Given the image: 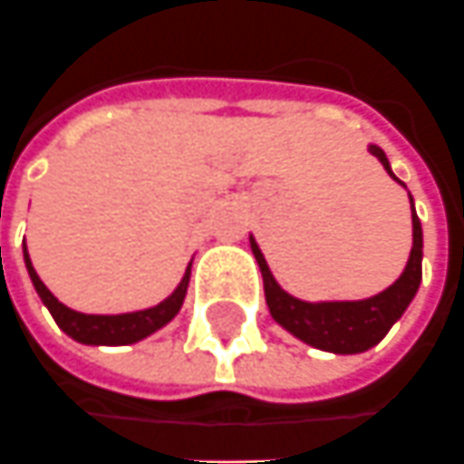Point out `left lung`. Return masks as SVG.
<instances>
[{
	"label": "left lung",
	"mask_w": 464,
	"mask_h": 464,
	"mask_svg": "<svg viewBox=\"0 0 464 464\" xmlns=\"http://www.w3.org/2000/svg\"><path fill=\"white\" fill-rule=\"evenodd\" d=\"M369 151L382 161L386 174L392 179L394 171L389 166L386 153L379 146H369ZM399 181V179H397ZM401 184V181H399ZM404 187V184H401ZM411 201V197H409ZM411 212H414V201H411ZM411 252H409V263L404 273L399 275L394 285H389L384 293L373 295L366 300H331V303H308V300L293 298L283 287L277 285V280L270 273V267L265 263V255L257 247V242L250 237V247L255 260L260 265L265 283V300L267 308L277 324L285 328L287 334L300 338L303 343L331 353H361L376 346L389 328L401 318V313L407 311L411 298L417 295L421 283V222L417 212L411 214Z\"/></svg>",
	"instance_id": "1"
}]
</instances>
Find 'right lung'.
I'll list each match as a JSON object with an SVG mask.
<instances>
[{"label": "right lung", "instance_id": "obj_1", "mask_svg": "<svg viewBox=\"0 0 464 464\" xmlns=\"http://www.w3.org/2000/svg\"><path fill=\"white\" fill-rule=\"evenodd\" d=\"M24 265H27L32 285L37 290L40 300L47 305V311L53 313L55 324L70 338H75L78 343H88V346H129V343H136V341L146 338V335L156 334L159 328H164L181 311V303L187 298V287H189L191 275L189 263L177 290L166 300H161L159 305H153V308L136 313H121V315H88V313H78L72 311V308H67V305H63L47 290V285L40 280V275L34 273V267H32L27 247H24Z\"/></svg>", "mask_w": 464, "mask_h": 464}]
</instances>
